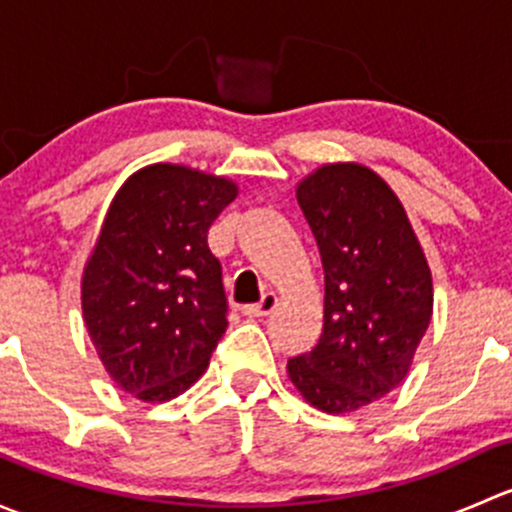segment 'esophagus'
I'll return each mask as SVG.
<instances>
[{
	"instance_id": "esophagus-1",
	"label": "esophagus",
	"mask_w": 512,
	"mask_h": 512,
	"mask_svg": "<svg viewBox=\"0 0 512 512\" xmlns=\"http://www.w3.org/2000/svg\"><path fill=\"white\" fill-rule=\"evenodd\" d=\"M277 307V294L275 292H265L262 294V299L257 304H250V307H245L242 312L247 314V317H267V314L275 312Z\"/></svg>"
}]
</instances>
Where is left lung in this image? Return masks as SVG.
Returning a JSON list of instances; mask_svg holds the SVG:
<instances>
[{"mask_svg":"<svg viewBox=\"0 0 512 512\" xmlns=\"http://www.w3.org/2000/svg\"><path fill=\"white\" fill-rule=\"evenodd\" d=\"M297 203L322 257L324 329L287 371L309 404L344 414L404 381L431 322V270L399 198L374 170L324 165L299 183Z\"/></svg>","mask_w":512,"mask_h":512,"instance_id":"8db88e82","label":"left lung"}]
</instances>
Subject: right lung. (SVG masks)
I'll use <instances>...</instances> for the list:
<instances>
[{"mask_svg": "<svg viewBox=\"0 0 512 512\" xmlns=\"http://www.w3.org/2000/svg\"><path fill=\"white\" fill-rule=\"evenodd\" d=\"M235 195L230 180L158 163L108 208L81 285L84 322L113 381L141 401L188 389L223 339V267L208 230Z\"/></svg>", "mask_w": 512, "mask_h": 512, "instance_id": "obj_1", "label": "right lung"}]
</instances>
